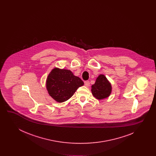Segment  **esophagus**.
Listing matches in <instances>:
<instances>
[{"instance_id": "34e87169", "label": "esophagus", "mask_w": 156, "mask_h": 156, "mask_svg": "<svg viewBox=\"0 0 156 156\" xmlns=\"http://www.w3.org/2000/svg\"><path fill=\"white\" fill-rule=\"evenodd\" d=\"M84 84H85V85L86 86V87H89V85H90V83H89V81H86L84 82Z\"/></svg>"}]
</instances>
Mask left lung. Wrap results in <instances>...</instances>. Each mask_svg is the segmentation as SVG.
<instances>
[{"label":"left lung","instance_id":"left-lung-1","mask_svg":"<svg viewBox=\"0 0 156 156\" xmlns=\"http://www.w3.org/2000/svg\"><path fill=\"white\" fill-rule=\"evenodd\" d=\"M112 85L104 74L97 77L96 81L91 87L93 96L97 99L102 100L109 97L112 93Z\"/></svg>","mask_w":156,"mask_h":156}]
</instances>
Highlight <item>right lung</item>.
I'll use <instances>...</instances> for the list:
<instances>
[{"label": "right lung", "mask_w": 156, "mask_h": 156, "mask_svg": "<svg viewBox=\"0 0 156 156\" xmlns=\"http://www.w3.org/2000/svg\"><path fill=\"white\" fill-rule=\"evenodd\" d=\"M83 84L81 78L70 70L55 67L47 78L46 89L53 99L61 103L71 98Z\"/></svg>", "instance_id": "1"}]
</instances>
